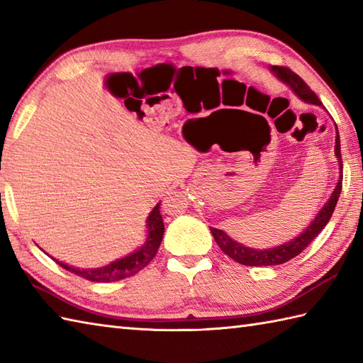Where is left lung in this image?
<instances>
[{"label": "left lung", "instance_id": "8db88e82", "mask_svg": "<svg viewBox=\"0 0 363 363\" xmlns=\"http://www.w3.org/2000/svg\"><path fill=\"white\" fill-rule=\"evenodd\" d=\"M269 70H272L281 81L287 84V86H290L291 90L295 91V94L301 99H303V101L317 104V106L321 104L320 98L315 95V91H312V89L307 86V84L301 79L296 73H293L290 68L274 65L269 68ZM335 156H337V160H338V164H340V169H342L343 164H342L340 135H338V130H337V137H335ZM342 179H343V174H340V177H338L337 186L333 191V195H330V198L328 199V203L323 206V209L318 212L317 217L313 218L311 225L307 226V229L303 230V233H301L298 237L293 238V240L276 246V248L254 250V248H248V246L233 240V238H230L226 233H223L221 229L211 228V233L215 238V242L218 243L221 251L225 252L226 256H229L230 259L238 262V264L248 265V267H269V265L285 264V262H289L290 259L296 257L298 254L303 252L307 246L312 243L313 238L317 237L323 229H325L328 221L330 220V217H333L334 209H335L337 201H338V196H340Z\"/></svg>", "mask_w": 363, "mask_h": 363}]
</instances>
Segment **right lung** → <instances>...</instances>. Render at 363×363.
<instances>
[{
	"label": "right lung",
	"instance_id": "right-lung-1",
	"mask_svg": "<svg viewBox=\"0 0 363 363\" xmlns=\"http://www.w3.org/2000/svg\"><path fill=\"white\" fill-rule=\"evenodd\" d=\"M148 238L143 246H140L135 252L129 254V256L118 259L112 262V264L101 267V268H94V269H79L74 267H68L62 262L56 260L57 264L68 269V272L84 277L87 281H94V282H113V281H120L125 279V277L134 276L135 273L140 272L150 262L156 257L157 250L162 242V237H164V220H162L160 215V203L154 207L151 211L148 220Z\"/></svg>",
	"mask_w": 363,
	"mask_h": 363
}]
</instances>
